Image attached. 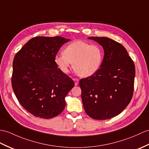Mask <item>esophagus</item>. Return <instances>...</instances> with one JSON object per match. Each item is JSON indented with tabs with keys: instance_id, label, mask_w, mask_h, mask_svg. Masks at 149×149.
I'll return each mask as SVG.
<instances>
[{
	"instance_id": "esophagus-1",
	"label": "esophagus",
	"mask_w": 149,
	"mask_h": 149,
	"mask_svg": "<svg viewBox=\"0 0 149 149\" xmlns=\"http://www.w3.org/2000/svg\"><path fill=\"white\" fill-rule=\"evenodd\" d=\"M74 81L75 82V86H77L79 84V80L77 79H73Z\"/></svg>"
}]
</instances>
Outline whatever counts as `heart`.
<instances>
[{
	"label": "heart",
	"mask_w": 149,
	"mask_h": 149,
	"mask_svg": "<svg viewBox=\"0 0 149 149\" xmlns=\"http://www.w3.org/2000/svg\"><path fill=\"white\" fill-rule=\"evenodd\" d=\"M103 51L98 44L76 40L65 48L63 53L57 54L54 62L63 73H68L72 63L78 75L89 77L97 73L102 67Z\"/></svg>",
	"instance_id": "heart-1"
}]
</instances>
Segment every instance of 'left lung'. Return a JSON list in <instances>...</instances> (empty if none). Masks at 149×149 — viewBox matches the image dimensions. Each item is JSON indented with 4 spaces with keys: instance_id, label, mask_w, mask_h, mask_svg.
I'll return each mask as SVG.
<instances>
[{
    "instance_id": "left-lung-1",
    "label": "left lung",
    "mask_w": 149,
    "mask_h": 149,
    "mask_svg": "<svg viewBox=\"0 0 149 149\" xmlns=\"http://www.w3.org/2000/svg\"><path fill=\"white\" fill-rule=\"evenodd\" d=\"M88 39L101 45L104 57L97 73L79 82L83 106L91 118L109 119L121 113L132 98L135 67L122 44L105 37Z\"/></svg>"
}]
</instances>
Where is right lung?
I'll return each instance as SVG.
<instances>
[{"label":"right lung","mask_w":149,"mask_h":149,"mask_svg":"<svg viewBox=\"0 0 149 149\" xmlns=\"http://www.w3.org/2000/svg\"><path fill=\"white\" fill-rule=\"evenodd\" d=\"M70 39L36 37L24 45L13 60L12 87L19 102L34 116L50 119L65 107V97L75 83L54 62Z\"/></svg>","instance_id":"add662e5"}]
</instances>
